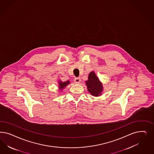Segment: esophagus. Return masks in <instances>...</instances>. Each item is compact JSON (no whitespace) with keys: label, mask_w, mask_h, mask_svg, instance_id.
<instances>
[{"label":"esophagus","mask_w":154,"mask_h":154,"mask_svg":"<svg viewBox=\"0 0 154 154\" xmlns=\"http://www.w3.org/2000/svg\"><path fill=\"white\" fill-rule=\"evenodd\" d=\"M80 82H81V79L80 78H76L74 79L75 83L76 84H79L80 83Z\"/></svg>","instance_id":"1"}]
</instances>
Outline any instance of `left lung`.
Instances as JSON below:
<instances>
[{
  "label": "left lung",
  "mask_w": 154,
  "mask_h": 154,
  "mask_svg": "<svg viewBox=\"0 0 154 154\" xmlns=\"http://www.w3.org/2000/svg\"><path fill=\"white\" fill-rule=\"evenodd\" d=\"M86 85L89 93L94 96L101 95L103 91V85L94 71L89 74L88 80L86 81Z\"/></svg>",
  "instance_id": "obj_1"
}]
</instances>
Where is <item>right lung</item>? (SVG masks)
I'll return each mask as SVG.
<instances>
[{
	"label": "right lung",
	"instance_id": "right-lung-1",
	"mask_svg": "<svg viewBox=\"0 0 154 154\" xmlns=\"http://www.w3.org/2000/svg\"><path fill=\"white\" fill-rule=\"evenodd\" d=\"M69 81H67L65 82H59V85H60V89H62L66 87V85H69Z\"/></svg>",
	"mask_w": 154,
	"mask_h": 154
}]
</instances>
